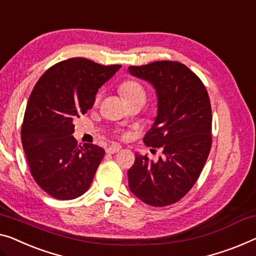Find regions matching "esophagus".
I'll return each instance as SVG.
<instances>
[{
    "instance_id": "esophagus-1",
    "label": "esophagus",
    "mask_w": 256,
    "mask_h": 256,
    "mask_svg": "<svg viewBox=\"0 0 256 256\" xmlns=\"http://www.w3.org/2000/svg\"><path fill=\"white\" fill-rule=\"evenodd\" d=\"M120 144H112V146H110V147L106 148V152H108V154H115V152H120Z\"/></svg>"
}]
</instances>
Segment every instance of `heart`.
<instances>
[{"instance_id":"b5f03b06","label":"heart","mask_w":256,"mask_h":256,"mask_svg":"<svg viewBox=\"0 0 256 256\" xmlns=\"http://www.w3.org/2000/svg\"><path fill=\"white\" fill-rule=\"evenodd\" d=\"M120 93L122 96H123L124 101L126 102H132V101H141L144 104L147 98V93L146 90L144 88V86L139 84L138 82H134V80H128V82H124L120 84ZM101 98V93H98L95 98V102L100 101Z\"/></svg>"}]
</instances>
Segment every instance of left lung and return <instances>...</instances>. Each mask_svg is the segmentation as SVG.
<instances>
[{
	"instance_id": "left-lung-1",
	"label": "left lung",
	"mask_w": 256,
	"mask_h": 256,
	"mask_svg": "<svg viewBox=\"0 0 256 256\" xmlns=\"http://www.w3.org/2000/svg\"><path fill=\"white\" fill-rule=\"evenodd\" d=\"M128 72L156 92L158 115L144 142L163 152L158 162L136 152L128 171V188L144 204L164 207L193 188L207 161L212 147L210 101L199 77L179 62L158 60L128 66Z\"/></svg>"
}]
</instances>
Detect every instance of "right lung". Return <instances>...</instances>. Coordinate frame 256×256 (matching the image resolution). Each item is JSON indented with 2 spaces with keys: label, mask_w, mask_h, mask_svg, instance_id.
Wrapping results in <instances>:
<instances>
[{
  "label": "right lung",
  "mask_w": 256,
  "mask_h": 256,
  "mask_svg": "<svg viewBox=\"0 0 256 256\" xmlns=\"http://www.w3.org/2000/svg\"><path fill=\"white\" fill-rule=\"evenodd\" d=\"M120 68L82 57L68 58L49 68L30 93L22 148L34 180L55 199H76L90 188L104 150L78 144L72 136L74 120L93 106L98 88Z\"/></svg>",
  "instance_id": "right-lung-1"
}]
</instances>
